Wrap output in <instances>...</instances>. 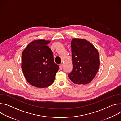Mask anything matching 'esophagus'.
<instances>
[{
    "instance_id": "obj_1",
    "label": "esophagus",
    "mask_w": 121,
    "mask_h": 121,
    "mask_svg": "<svg viewBox=\"0 0 121 121\" xmlns=\"http://www.w3.org/2000/svg\"><path fill=\"white\" fill-rule=\"evenodd\" d=\"M63 68V64H60V70H62Z\"/></svg>"
}]
</instances>
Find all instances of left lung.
<instances>
[{
    "mask_svg": "<svg viewBox=\"0 0 121 121\" xmlns=\"http://www.w3.org/2000/svg\"><path fill=\"white\" fill-rule=\"evenodd\" d=\"M71 46L73 67L68 77L74 84H87L99 70V52L92 44L83 39L73 38Z\"/></svg>",
    "mask_w": 121,
    "mask_h": 121,
    "instance_id": "obj_1",
    "label": "left lung"
}]
</instances>
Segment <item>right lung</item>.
Returning a JSON list of instances; mask_svg holds the SVG:
<instances>
[{
	"instance_id": "add662e5",
	"label": "right lung",
	"mask_w": 121,
	"mask_h": 121,
	"mask_svg": "<svg viewBox=\"0 0 121 121\" xmlns=\"http://www.w3.org/2000/svg\"><path fill=\"white\" fill-rule=\"evenodd\" d=\"M49 41L36 40L23 51L22 68L27 81L31 85L44 88L54 81L59 66L54 61L53 52L47 46Z\"/></svg>"
}]
</instances>
